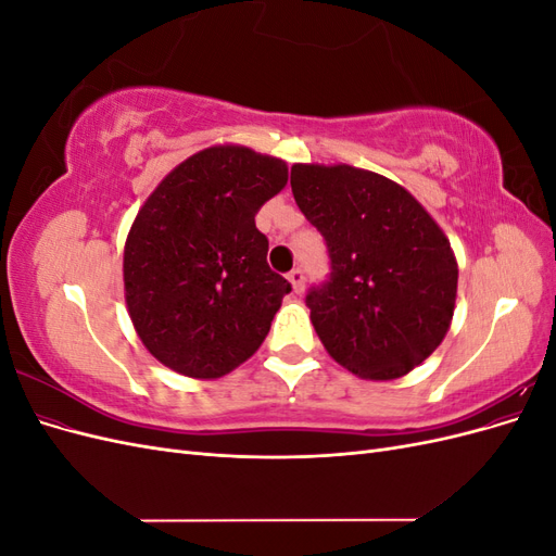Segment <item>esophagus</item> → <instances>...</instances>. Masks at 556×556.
Masks as SVG:
<instances>
[{"mask_svg":"<svg viewBox=\"0 0 556 556\" xmlns=\"http://www.w3.org/2000/svg\"><path fill=\"white\" fill-rule=\"evenodd\" d=\"M288 280L292 282V288H294V292H296V294L304 292V282H306V278H304V271H301V268H292V271L288 274Z\"/></svg>","mask_w":556,"mask_h":556,"instance_id":"1","label":"esophagus"}]
</instances>
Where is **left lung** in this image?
<instances>
[{"label":"left lung","instance_id":"1","mask_svg":"<svg viewBox=\"0 0 556 556\" xmlns=\"http://www.w3.org/2000/svg\"><path fill=\"white\" fill-rule=\"evenodd\" d=\"M292 194L323 233L329 276L306 294L329 355L368 380H394L445 339L457 299L450 241L417 199L348 164H294Z\"/></svg>","mask_w":556,"mask_h":556}]
</instances>
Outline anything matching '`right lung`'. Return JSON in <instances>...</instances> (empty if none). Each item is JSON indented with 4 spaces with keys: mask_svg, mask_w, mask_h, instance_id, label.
<instances>
[{
    "mask_svg": "<svg viewBox=\"0 0 556 556\" xmlns=\"http://www.w3.org/2000/svg\"><path fill=\"white\" fill-rule=\"evenodd\" d=\"M288 164L215 146L178 164L125 243V299L150 355L190 378H220L266 339L292 285L266 262L255 215Z\"/></svg>",
    "mask_w": 556,
    "mask_h": 556,
    "instance_id": "1",
    "label": "right lung"
}]
</instances>
